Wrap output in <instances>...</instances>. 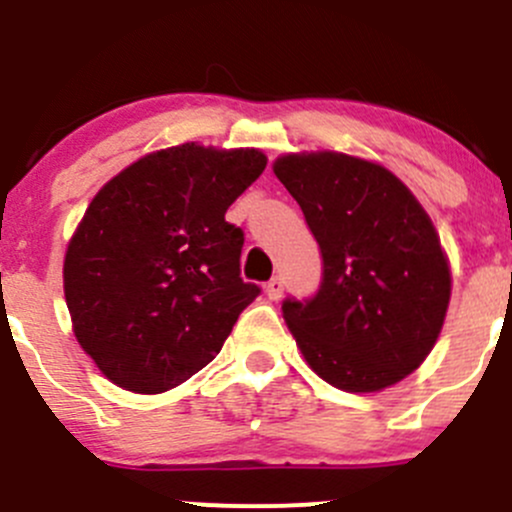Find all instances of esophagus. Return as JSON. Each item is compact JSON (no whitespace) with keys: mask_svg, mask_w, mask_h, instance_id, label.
<instances>
[{"mask_svg":"<svg viewBox=\"0 0 512 512\" xmlns=\"http://www.w3.org/2000/svg\"><path fill=\"white\" fill-rule=\"evenodd\" d=\"M282 292H285V282H282V277H272V280L265 285V294L270 299H280Z\"/></svg>","mask_w":512,"mask_h":512,"instance_id":"1","label":"esophagus"}]
</instances>
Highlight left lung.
Listing matches in <instances>:
<instances>
[{
  "instance_id": "left-lung-1",
  "label": "left lung",
  "mask_w": 512,
  "mask_h": 512,
  "mask_svg": "<svg viewBox=\"0 0 512 512\" xmlns=\"http://www.w3.org/2000/svg\"><path fill=\"white\" fill-rule=\"evenodd\" d=\"M322 250L312 299L282 314L307 364L352 394L394 386L423 364L451 302L436 227L384 165L347 153H287L272 165Z\"/></svg>"
}]
</instances>
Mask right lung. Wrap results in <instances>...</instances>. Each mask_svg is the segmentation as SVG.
<instances>
[{"instance_id":"obj_1","label":"right lung","mask_w":512,"mask_h":512,"mask_svg":"<svg viewBox=\"0 0 512 512\" xmlns=\"http://www.w3.org/2000/svg\"><path fill=\"white\" fill-rule=\"evenodd\" d=\"M265 165L257 148L183 143L94 195L66 247L64 297L81 349L113 384L160 394L223 349L260 294L242 282L245 235L225 213Z\"/></svg>"}]
</instances>
